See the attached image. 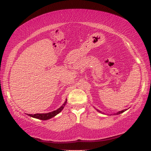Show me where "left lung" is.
I'll list each match as a JSON object with an SVG mask.
<instances>
[{
  "instance_id": "1",
  "label": "left lung",
  "mask_w": 151,
  "mask_h": 151,
  "mask_svg": "<svg viewBox=\"0 0 151 151\" xmlns=\"http://www.w3.org/2000/svg\"><path fill=\"white\" fill-rule=\"evenodd\" d=\"M95 109H96V110H97V111H99V113H102V114H105L104 113H103V112H102L101 111H100V110H98V109H97V108H95ZM127 110H126V109H125V110H121V111H119L118 112H117V113H115V114H114V115H119V114H122V113H123V112L124 111H126ZM112 115V114H110V115Z\"/></svg>"
}]
</instances>
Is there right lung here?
<instances>
[{"instance_id": "add662e5", "label": "right lung", "mask_w": 151, "mask_h": 151, "mask_svg": "<svg viewBox=\"0 0 151 151\" xmlns=\"http://www.w3.org/2000/svg\"><path fill=\"white\" fill-rule=\"evenodd\" d=\"M67 103V99H65V101L64 102V103L62 105V106L60 107L58 109L54 110L53 111L49 112V113H46V114H28V115L29 116L38 119H41V120H48L49 119H51L52 117H55L57 114H58L60 113L63 109L65 107V106Z\"/></svg>"}]
</instances>
